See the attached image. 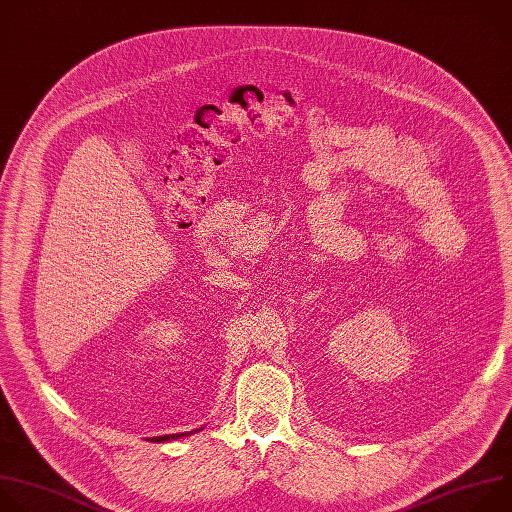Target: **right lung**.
<instances>
[{
  "mask_svg": "<svg viewBox=\"0 0 512 512\" xmlns=\"http://www.w3.org/2000/svg\"><path fill=\"white\" fill-rule=\"evenodd\" d=\"M191 434V432H189ZM183 434H169V436H157V438H151L153 442H167V440H175V438H181Z\"/></svg>",
  "mask_w": 512,
  "mask_h": 512,
  "instance_id": "right-lung-1",
  "label": "right lung"
}]
</instances>
